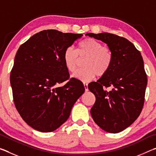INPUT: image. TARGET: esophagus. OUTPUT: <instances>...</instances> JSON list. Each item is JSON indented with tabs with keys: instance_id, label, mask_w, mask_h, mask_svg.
I'll return each instance as SVG.
<instances>
[{
	"instance_id": "obj_1",
	"label": "esophagus",
	"mask_w": 156,
	"mask_h": 156,
	"mask_svg": "<svg viewBox=\"0 0 156 156\" xmlns=\"http://www.w3.org/2000/svg\"><path fill=\"white\" fill-rule=\"evenodd\" d=\"M83 84H84V89H85V91H87L89 90L87 84L86 83H83Z\"/></svg>"
}]
</instances>
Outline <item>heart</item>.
Returning a JSON list of instances; mask_svg holds the SVG:
<instances>
[{
  "instance_id": "heart-1",
  "label": "heart",
  "mask_w": 156,
  "mask_h": 156,
  "mask_svg": "<svg viewBox=\"0 0 156 156\" xmlns=\"http://www.w3.org/2000/svg\"><path fill=\"white\" fill-rule=\"evenodd\" d=\"M113 53L109 47L102 46L99 41L87 38L80 41L78 48H66L62 60L67 70L74 73L78 67L80 59H84L83 67L73 76L82 81L89 82L96 75L99 77L109 72L113 62Z\"/></svg>"
}]
</instances>
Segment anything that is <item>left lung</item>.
Segmentation results:
<instances>
[{
	"mask_svg": "<svg viewBox=\"0 0 156 156\" xmlns=\"http://www.w3.org/2000/svg\"><path fill=\"white\" fill-rule=\"evenodd\" d=\"M87 35L107 44L113 62L106 74L88 88L96 96L92 118L104 131L119 133L130 126L144 106L147 77L140 51L123 37L109 33ZM108 87L112 89L107 91Z\"/></svg>",
	"mask_w": 156,
	"mask_h": 156,
	"instance_id": "8db88e82",
	"label": "left lung"
}]
</instances>
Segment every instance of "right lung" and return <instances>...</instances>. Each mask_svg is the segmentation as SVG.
<instances>
[{"label":"right lung","instance_id":"1","mask_svg":"<svg viewBox=\"0 0 156 156\" xmlns=\"http://www.w3.org/2000/svg\"><path fill=\"white\" fill-rule=\"evenodd\" d=\"M83 36L55 30L41 31L22 44L10 74L15 107L23 120L41 132L60 127L84 92L83 84L63 62L66 48ZM68 80L64 86L58 84Z\"/></svg>","mask_w":156,"mask_h":156}]
</instances>
